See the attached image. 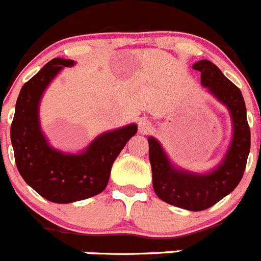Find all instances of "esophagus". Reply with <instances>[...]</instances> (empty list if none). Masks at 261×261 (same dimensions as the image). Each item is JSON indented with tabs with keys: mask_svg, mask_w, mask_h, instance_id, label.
<instances>
[{
	"mask_svg": "<svg viewBox=\"0 0 261 261\" xmlns=\"http://www.w3.org/2000/svg\"><path fill=\"white\" fill-rule=\"evenodd\" d=\"M138 129L142 134H147L152 129V124L148 119H141L138 123Z\"/></svg>",
	"mask_w": 261,
	"mask_h": 261,
	"instance_id": "esophagus-1",
	"label": "esophagus"
}]
</instances>
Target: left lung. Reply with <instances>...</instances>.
Masks as SVG:
<instances>
[{"label": "left lung", "instance_id": "left-lung-1", "mask_svg": "<svg viewBox=\"0 0 261 261\" xmlns=\"http://www.w3.org/2000/svg\"><path fill=\"white\" fill-rule=\"evenodd\" d=\"M199 71L200 84L228 109L232 138L223 159L208 172H193L175 166L161 143L148 137L152 184L157 197L169 204L198 212L212 207L241 181L250 152V128L244 97L221 69L207 59L193 64Z\"/></svg>", "mask_w": 261, "mask_h": 261}]
</instances>
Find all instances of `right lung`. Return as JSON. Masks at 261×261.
Returning <instances> with one entry per match:
<instances>
[{
	"instance_id": "right-lung-1",
	"label": "right lung",
	"mask_w": 261,
	"mask_h": 261,
	"mask_svg": "<svg viewBox=\"0 0 261 261\" xmlns=\"http://www.w3.org/2000/svg\"><path fill=\"white\" fill-rule=\"evenodd\" d=\"M74 61L54 58L20 90L11 124L15 161L22 179L53 203H73L97 195L107 188L115 159L137 133V124L99 134L79 153L53 148L39 119L40 100L63 67Z\"/></svg>"
}]
</instances>
